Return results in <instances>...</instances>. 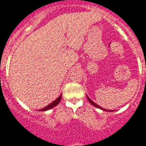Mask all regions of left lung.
<instances>
[{"label": "left lung", "mask_w": 146, "mask_h": 146, "mask_svg": "<svg viewBox=\"0 0 146 146\" xmlns=\"http://www.w3.org/2000/svg\"><path fill=\"white\" fill-rule=\"evenodd\" d=\"M86 97H87L88 100H89V102H90V103L91 104H92V105L94 106H95V107L99 108V109H100V110H103V111H106V112H112V111H111V110H106V109H103V108H102V107H101V106H99V105H97V104H96V103H94V102H93V101H92V100H91L90 99V97H89V96H86Z\"/></svg>", "instance_id": "1"}]
</instances>
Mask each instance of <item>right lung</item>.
Masks as SVG:
<instances>
[{
	"mask_svg": "<svg viewBox=\"0 0 146 146\" xmlns=\"http://www.w3.org/2000/svg\"><path fill=\"white\" fill-rule=\"evenodd\" d=\"M61 98H62V94H60V96H59L57 99H56L53 102H52V103H50V104H49L47 106H46V107L43 108V109H41V110H40V111H46V110H50V109H53V107H55V106H56L58 105L59 103L61 101Z\"/></svg>",
	"mask_w": 146,
	"mask_h": 146,
	"instance_id": "right-lung-1",
	"label": "right lung"
}]
</instances>
